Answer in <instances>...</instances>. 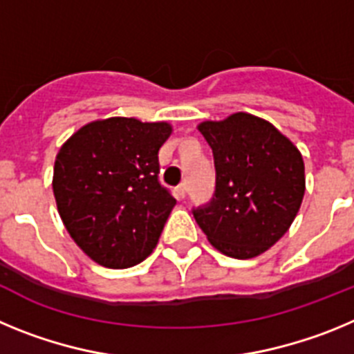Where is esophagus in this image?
I'll use <instances>...</instances> for the list:
<instances>
[{
    "label": "esophagus",
    "mask_w": 354,
    "mask_h": 354,
    "mask_svg": "<svg viewBox=\"0 0 354 354\" xmlns=\"http://www.w3.org/2000/svg\"><path fill=\"white\" fill-rule=\"evenodd\" d=\"M186 193H187V184L183 183L179 187H177V195H179L180 198H184V196H186Z\"/></svg>",
    "instance_id": "1"
}]
</instances>
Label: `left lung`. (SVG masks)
Here are the masks:
<instances>
[{"instance_id":"obj_1","label":"left lung","mask_w":354,"mask_h":354,"mask_svg":"<svg viewBox=\"0 0 354 354\" xmlns=\"http://www.w3.org/2000/svg\"><path fill=\"white\" fill-rule=\"evenodd\" d=\"M212 149L216 192L207 207L193 211L218 252L253 259L289 230L305 195L301 152L271 122L232 113L198 124Z\"/></svg>"}]
</instances>
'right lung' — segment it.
Listing matches in <instances>:
<instances>
[{
    "mask_svg": "<svg viewBox=\"0 0 354 354\" xmlns=\"http://www.w3.org/2000/svg\"><path fill=\"white\" fill-rule=\"evenodd\" d=\"M168 122L109 117L88 122L60 147L53 171L67 232L93 262L124 270L158 245L177 200L159 184Z\"/></svg>",
    "mask_w": 354,
    "mask_h": 354,
    "instance_id": "add662e5",
    "label": "right lung"
}]
</instances>
